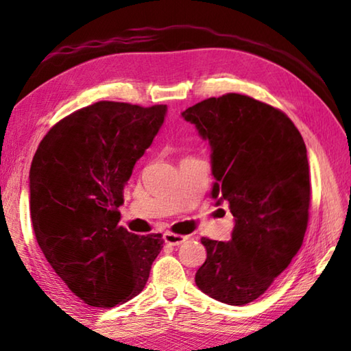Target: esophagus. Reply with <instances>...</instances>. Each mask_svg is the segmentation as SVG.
Masks as SVG:
<instances>
[{
    "label": "esophagus",
    "mask_w": 351,
    "mask_h": 351,
    "mask_svg": "<svg viewBox=\"0 0 351 351\" xmlns=\"http://www.w3.org/2000/svg\"><path fill=\"white\" fill-rule=\"evenodd\" d=\"M187 240V237L184 235H178V234H171V232H165L164 234V241L170 246H180L181 243Z\"/></svg>",
    "instance_id": "obj_1"
}]
</instances>
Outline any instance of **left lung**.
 I'll return each mask as SVG.
<instances>
[{"mask_svg": "<svg viewBox=\"0 0 351 351\" xmlns=\"http://www.w3.org/2000/svg\"><path fill=\"white\" fill-rule=\"evenodd\" d=\"M209 141L212 198L228 203L229 241L203 237L207 258L195 274L204 294L246 305L288 268L308 226L311 186L306 147L293 121L241 94L210 97L181 112Z\"/></svg>", "mask_w": 351, "mask_h": 351, "instance_id": "left-lung-1", "label": "left lung"}]
</instances>
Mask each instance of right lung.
Instances as JSON below:
<instances>
[{"label": "right lung", "mask_w": 351, "mask_h": 351, "mask_svg": "<svg viewBox=\"0 0 351 351\" xmlns=\"http://www.w3.org/2000/svg\"><path fill=\"white\" fill-rule=\"evenodd\" d=\"M167 105L96 102L56 123L29 171L35 239L57 276L85 304L110 308L144 289L159 234L119 226L134 164L162 127Z\"/></svg>", "instance_id": "right-lung-1"}]
</instances>
